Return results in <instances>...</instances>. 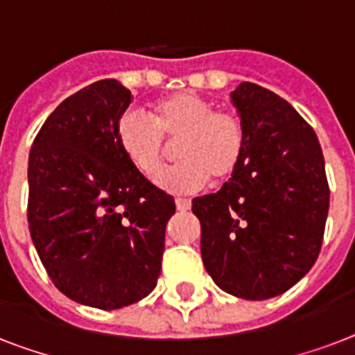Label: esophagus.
Wrapping results in <instances>:
<instances>
[{"mask_svg": "<svg viewBox=\"0 0 355 355\" xmlns=\"http://www.w3.org/2000/svg\"><path fill=\"white\" fill-rule=\"evenodd\" d=\"M175 205H177V210L188 211L191 208V200L189 199H175Z\"/></svg>", "mask_w": 355, "mask_h": 355, "instance_id": "1", "label": "esophagus"}]
</instances>
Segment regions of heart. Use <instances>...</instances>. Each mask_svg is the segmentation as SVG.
Here are the masks:
<instances>
[{
    "label": "heart",
    "instance_id": "b5f03b06",
    "mask_svg": "<svg viewBox=\"0 0 355 355\" xmlns=\"http://www.w3.org/2000/svg\"><path fill=\"white\" fill-rule=\"evenodd\" d=\"M119 149L144 177L155 178L177 141L178 164L158 177L169 193H193L210 182H227L241 164L247 132L241 116L193 92H178L153 105L145 116L127 110L116 127Z\"/></svg>",
    "mask_w": 355,
    "mask_h": 355
}]
</instances>
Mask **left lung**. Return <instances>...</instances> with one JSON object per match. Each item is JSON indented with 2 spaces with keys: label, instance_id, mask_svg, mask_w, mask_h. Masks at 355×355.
I'll use <instances>...</instances> for the list:
<instances>
[{
  "label": "left lung",
  "instance_id": "1",
  "mask_svg": "<svg viewBox=\"0 0 355 355\" xmlns=\"http://www.w3.org/2000/svg\"><path fill=\"white\" fill-rule=\"evenodd\" d=\"M232 103L247 132L243 160L191 210L214 282L234 297L265 300L295 286L319 258L330 188L317 134L286 99L241 83Z\"/></svg>",
  "mask_w": 355,
  "mask_h": 355
}]
</instances>
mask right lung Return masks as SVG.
I'll return each instance as SVG.
<instances>
[{
	"mask_svg": "<svg viewBox=\"0 0 355 355\" xmlns=\"http://www.w3.org/2000/svg\"><path fill=\"white\" fill-rule=\"evenodd\" d=\"M130 92L105 79L64 99L29 153L31 239L66 297L118 309L147 297L160 276L175 200L130 166L116 127Z\"/></svg>",
	"mask_w": 355,
	"mask_h": 355,
	"instance_id": "right-lung-1",
	"label": "right lung"
}]
</instances>
